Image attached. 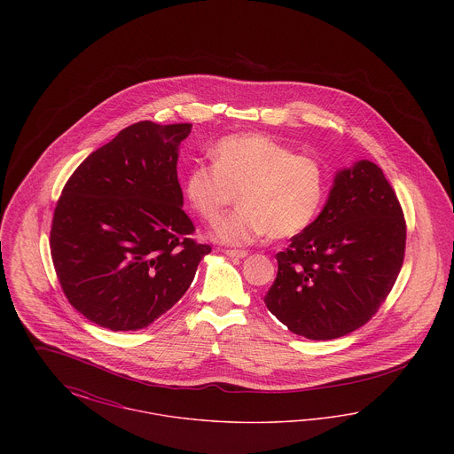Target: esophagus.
Wrapping results in <instances>:
<instances>
[{
	"label": "esophagus",
	"mask_w": 454,
	"mask_h": 454,
	"mask_svg": "<svg viewBox=\"0 0 454 454\" xmlns=\"http://www.w3.org/2000/svg\"><path fill=\"white\" fill-rule=\"evenodd\" d=\"M224 254H226L230 259H245V257L248 255L247 250H226Z\"/></svg>",
	"instance_id": "34e87169"
}]
</instances>
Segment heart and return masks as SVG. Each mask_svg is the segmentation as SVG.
<instances>
[{"label": "heart", "instance_id": "obj_1", "mask_svg": "<svg viewBox=\"0 0 454 454\" xmlns=\"http://www.w3.org/2000/svg\"><path fill=\"white\" fill-rule=\"evenodd\" d=\"M211 156L213 165L199 163L189 170L184 191L207 223L219 221L238 192L239 209L215 230L221 243L296 237L324 206L328 187L324 163L309 154H294L265 134L228 136Z\"/></svg>", "mask_w": 454, "mask_h": 454}]
</instances>
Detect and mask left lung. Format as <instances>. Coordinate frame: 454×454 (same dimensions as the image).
I'll return each mask as SVG.
<instances>
[{"mask_svg":"<svg viewBox=\"0 0 454 454\" xmlns=\"http://www.w3.org/2000/svg\"><path fill=\"white\" fill-rule=\"evenodd\" d=\"M407 228L383 170L359 160L335 173L322 213L279 252L263 302L293 333L330 340L367 324L393 287Z\"/></svg>","mask_w":454,"mask_h":454,"instance_id":"obj_1","label":"left lung"}]
</instances>
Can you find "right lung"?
<instances>
[{"label":"right lung","instance_id":"right-lung-1","mask_svg":"<svg viewBox=\"0 0 454 454\" xmlns=\"http://www.w3.org/2000/svg\"><path fill=\"white\" fill-rule=\"evenodd\" d=\"M192 124L143 121L91 153L58 200L51 255L67 301L114 332L152 325L194 281L209 245L182 209L178 146Z\"/></svg>","mask_w":454,"mask_h":454}]
</instances>
